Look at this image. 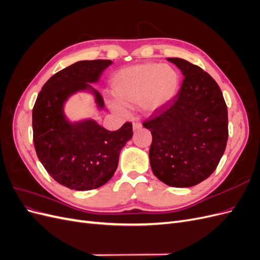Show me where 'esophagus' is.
Wrapping results in <instances>:
<instances>
[{"label": "esophagus", "mask_w": 260, "mask_h": 260, "mask_svg": "<svg viewBox=\"0 0 260 260\" xmlns=\"http://www.w3.org/2000/svg\"><path fill=\"white\" fill-rule=\"evenodd\" d=\"M141 127H142V124H141L140 121H135V122H133V129H135V130H138Z\"/></svg>", "instance_id": "obj_1"}]
</instances>
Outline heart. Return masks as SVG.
Listing matches in <instances>:
<instances>
[{
  "mask_svg": "<svg viewBox=\"0 0 260 260\" xmlns=\"http://www.w3.org/2000/svg\"><path fill=\"white\" fill-rule=\"evenodd\" d=\"M178 75L168 65L147 62L123 68L113 77V107L140 104L146 112H155L175 96L178 90Z\"/></svg>",
  "mask_w": 260,
  "mask_h": 260,
  "instance_id": "1",
  "label": "heart"
}]
</instances>
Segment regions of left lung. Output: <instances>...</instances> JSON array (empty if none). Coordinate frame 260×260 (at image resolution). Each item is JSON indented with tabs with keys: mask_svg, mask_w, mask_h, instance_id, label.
<instances>
[{
	"mask_svg": "<svg viewBox=\"0 0 260 260\" xmlns=\"http://www.w3.org/2000/svg\"><path fill=\"white\" fill-rule=\"evenodd\" d=\"M184 78L180 90L143 125L151 130L153 174L174 187H190L214 172L226 146L228 108L217 82L182 58L168 57Z\"/></svg>",
	"mask_w": 260,
	"mask_h": 260,
	"instance_id": "left-lung-1",
	"label": "left lung"
}]
</instances>
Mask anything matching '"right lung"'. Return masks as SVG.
<instances>
[{
	"label": "right lung",
	"instance_id": "1",
	"mask_svg": "<svg viewBox=\"0 0 260 260\" xmlns=\"http://www.w3.org/2000/svg\"><path fill=\"white\" fill-rule=\"evenodd\" d=\"M111 64L107 59L81 60L60 70L42 86L32 109L38 158L55 181L72 190L89 191L108 182L120 149L133 135L129 121L108 131L93 120L70 123L62 113L70 94L85 89L92 90L99 106L104 107L103 98L86 82L98 81Z\"/></svg>",
	"mask_w": 260,
	"mask_h": 260
}]
</instances>
